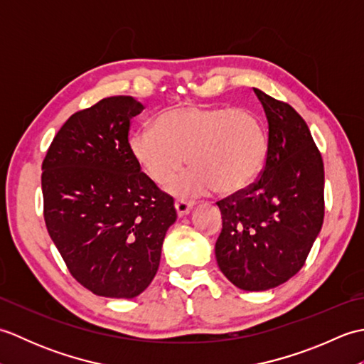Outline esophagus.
<instances>
[{
  "instance_id": "obj_1",
  "label": "esophagus",
  "mask_w": 364,
  "mask_h": 364,
  "mask_svg": "<svg viewBox=\"0 0 364 364\" xmlns=\"http://www.w3.org/2000/svg\"><path fill=\"white\" fill-rule=\"evenodd\" d=\"M192 208H194V202H188V200H176L175 202V210L178 218H183V215H186Z\"/></svg>"
}]
</instances>
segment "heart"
<instances>
[{"label": "heart", "instance_id": "obj_1", "mask_svg": "<svg viewBox=\"0 0 364 364\" xmlns=\"http://www.w3.org/2000/svg\"><path fill=\"white\" fill-rule=\"evenodd\" d=\"M131 153L158 186L172 184L186 164L194 167L176 184L180 194H236L264 167L269 137L264 122L249 109L230 106H175L162 112L156 128L136 131Z\"/></svg>", "mask_w": 364, "mask_h": 364}]
</instances>
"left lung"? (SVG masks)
I'll return each instance as SVG.
<instances>
[{
    "mask_svg": "<svg viewBox=\"0 0 364 364\" xmlns=\"http://www.w3.org/2000/svg\"><path fill=\"white\" fill-rule=\"evenodd\" d=\"M253 90L269 125L266 164L249 188L218 202L215 259L239 289L267 291L299 272L322 228L323 162L297 111Z\"/></svg>",
    "mask_w": 364,
    "mask_h": 364,
    "instance_id": "obj_1",
    "label": "left lung"
}]
</instances>
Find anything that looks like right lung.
<instances>
[{
  "instance_id": "add662e5",
  "label": "right lung",
  "mask_w": 364,
  "mask_h": 364,
  "mask_svg": "<svg viewBox=\"0 0 364 364\" xmlns=\"http://www.w3.org/2000/svg\"><path fill=\"white\" fill-rule=\"evenodd\" d=\"M144 105L109 97L75 112L42 164L43 218L70 274L97 296L133 299L158 272L173 198L136 162L131 119Z\"/></svg>"
}]
</instances>
